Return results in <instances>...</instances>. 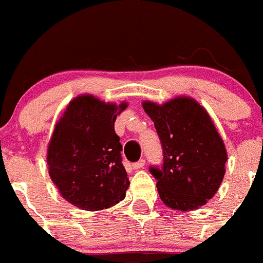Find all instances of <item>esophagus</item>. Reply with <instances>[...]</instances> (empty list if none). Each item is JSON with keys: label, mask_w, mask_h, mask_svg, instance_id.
Segmentation results:
<instances>
[{"label": "esophagus", "mask_w": 263, "mask_h": 263, "mask_svg": "<svg viewBox=\"0 0 263 263\" xmlns=\"http://www.w3.org/2000/svg\"><path fill=\"white\" fill-rule=\"evenodd\" d=\"M143 166H144V160H139L138 162L133 163V168L134 170H140V168H143Z\"/></svg>", "instance_id": "34e87169"}]
</instances>
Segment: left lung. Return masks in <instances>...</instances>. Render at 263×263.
Wrapping results in <instances>:
<instances>
[{
  "instance_id": "left-lung-1",
  "label": "left lung",
  "mask_w": 263,
  "mask_h": 263,
  "mask_svg": "<svg viewBox=\"0 0 263 263\" xmlns=\"http://www.w3.org/2000/svg\"><path fill=\"white\" fill-rule=\"evenodd\" d=\"M142 105L162 144V168H149L157 179L161 201L178 211L198 210L219 191L228 161L211 116L188 96L162 105L152 101Z\"/></svg>"
}]
</instances>
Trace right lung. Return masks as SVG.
I'll return each mask as SVG.
<instances>
[{"label": "right lung", "instance_id": "1", "mask_svg": "<svg viewBox=\"0 0 263 263\" xmlns=\"http://www.w3.org/2000/svg\"><path fill=\"white\" fill-rule=\"evenodd\" d=\"M126 107V102L82 95L70 101L54 125L47 149L48 174L72 206L100 211L125 198L130 183L114 124Z\"/></svg>", "mask_w": 263, "mask_h": 263}]
</instances>
